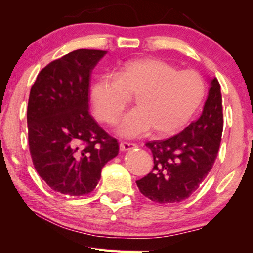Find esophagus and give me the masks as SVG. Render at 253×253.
Here are the masks:
<instances>
[{
    "mask_svg": "<svg viewBox=\"0 0 253 253\" xmlns=\"http://www.w3.org/2000/svg\"><path fill=\"white\" fill-rule=\"evenodd\" d=\"M135 147H136V144L131 143V142H121V143H120V149H121V151L131 150V149H133Z\"/></svg>",
    "mask_w": 253,
    "mask_h": 253,
    "instance_id": "34e87169",
    "label": "esophagus"
}]
</instances>
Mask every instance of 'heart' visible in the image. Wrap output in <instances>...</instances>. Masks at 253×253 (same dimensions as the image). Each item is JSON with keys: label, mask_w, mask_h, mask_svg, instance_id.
Here are the masks:
<instances>
[{"label": "heart", "mask_w": 253, "mask_h": 253, "mask_svg": "<svg viewBox=\"0 0 253 253\" xmlns=\"http://www.w3.org/2000/svg\"><path fill=\"white\" fill-rule=\"evenodd\" d=\"M132 96L136 107L118 126L120 135L139 138L156 130L167 136L187 124L205 96V82L196 70H178L157 58L124 63L117 75H102L89 88L93 113L97 120L115 123Z\"/></svg>", "instance_id": "1"}]
</instances>
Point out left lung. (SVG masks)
Segmentation results:
<instances>
[{
  "instance_id": "left-lung-1",
  "label": "left lung",
  "mask_w": 253,
  "mask_h": 253,
  "mask_svg": "<svg viewBox=\"0 0 253 253\" xmlns=\"http://www.w3.org/2000/svg\"><path fill=\"white\" fill-rule=\"evenodd\" d=\"M223 132L221 86L211 81L200 119L167 140L146 143L154 156V169L136 180L144 196L160 204L189 197L209 175L217 157Z\"/></svg>"
}]
</instances>
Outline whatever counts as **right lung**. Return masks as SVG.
<instances>
[{
	"mask_svg": "<svg viewBox=\"0 0 253 253\" xmlns=\"http://www.w3.org/2000/svg\"><path fill=\"white\" fill-rule=\"evenodd\" d=\"M107 51L78 49L51 61L29 95V149L37 172L55 192H92L102 168L119 154V143L88 112L92 70Z\"/></svg>",
	"mask_w": 253,
	"mask_h": 253,
	"instance_id": "add662e5",
	"label": "right lung"
}]
</instances>
